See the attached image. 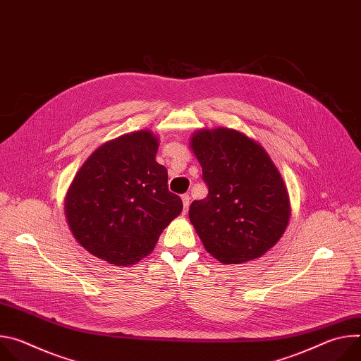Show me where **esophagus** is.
Masks as SVG:
<instances>
[{
	"mask_svg": "<svg viewBox=\"0 0 361 361\" xmlns=\"http://www.w3.org/2000/svg\"><path fill=\"white\" fill-rule=\"evenodd\" d=\"M181 200H183V207H184V214L187 213V210H188V205H190V195L188 194H183L181 195Z\"/></svg>",
	"mask_w": 361,
	"mask_h": 361,
	"instance_id": "1",
	"label": "esophagus"
}]
</instances>
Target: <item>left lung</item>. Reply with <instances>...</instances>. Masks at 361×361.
<instances>
[{"label":"left lung","instance_id":"1","mask_svg":"<svg viewBox=\"0 0 361 361\" xmlns=\"http://www.w3.org/2000/svg\"><path fill=\"white\" fill-rule=\"evenodd\" d=\"M190 147L209 185L207 197L192 201L188 212L204 248L223 264L259 259L290 220L281 173L260 142L233 128H201Z\"/></svg>","mask_w":361,"mask_h":361}]
</instances>
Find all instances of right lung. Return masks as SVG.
Segmentation results:
<instances>
[{
    "label": "right lung",
    "mask_w": 361,
    "mask_h": 361,
    "mask_svg": "<svg viewBox=\"0 0 361 361\" xmlns=\"http://www.w3.org/2000/svg\"><path fill=\"white\" fill-rule=\"evenodd\" d=\"M159 137L149 130L99 145L77 171L64 198L71 234L90 254L127 267L151 254L163 230L183 212L156 161Z\"/></svg>",
    "instance_id": "add662e5"
}]
</instances>
